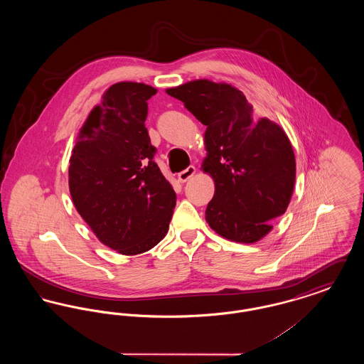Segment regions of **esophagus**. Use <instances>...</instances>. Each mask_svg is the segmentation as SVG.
<instances>
[{
	"label": "esophagus",
	"mask_w": 364,
	"mask_h": 364,
	"mask_svg": "<svg viewBox=\"0 0 364 364\" xmlns=\"http://www.w3.org/2000/svg\"><path fill=\"white\" fill-rule=\"evenodd\" d=\"M195 172H196L195 166H188L187 169H184L183 172L177 174V178H178L180 183H186L187 180H190L191 177L195 174Z\"/></svg>",
	"instance_id": "34e87169"
}]
</instances>
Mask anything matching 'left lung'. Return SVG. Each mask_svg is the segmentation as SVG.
Instances as JSON below:
<instances>
[{
    "label": "left lung",
    "mask_w": 364,
    "mask_h": 364,
    "mask_svg": "<svg viewBox=\"0 0 364 364\" xmlns=\"http://www.w3.org/2000/svg\"><path fill=\"white\" fill-rule=\"evenodd\" d=\"M166 92L208 127L202 168L215 184L208 225L232 242H258L292 198L296 161L287 134L276 122L257 120L252 105L230 85L200 79Z\"/></svg>",
    "instance_id": "8db88e82"
}]
</instances>
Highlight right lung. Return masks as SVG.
I'll use <instances>...</instances> for the list:
<instances>
[{"label": "right lung", "instance_id": "obj_1", "mask_svg": "<svg viewBox=\"0 0 364 364\" xmlns=\"http://www.w3.org/2000/svg\"><path fill=\"white\" fill-rule=\"evenodd\" d=\"M156 88L109 87L80 129L70 159L73 205L100 242L124 254L151 250L168 233L176 192L153 161L147 101Z\"/></svg>", "mask_w": 364, "mask_h": 364}]
</instances>
